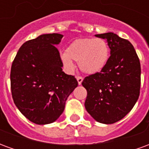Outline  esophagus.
<instances>
[{
	"mask_svg": "<svg viewBox=\"0 0 149 149\" xmlns=\"http://www.w3.org/2000/svg\"><path fill=\"white\" fill-rule=\"evenodd\" d=\"M77 80L78 84L81 85V83H82V81H83V78L81 77H77Z\"/></svg>",
	"mask_w": 149,
	"mask_h": 149,
	"instance_id": "1",
	"label": "esophagus"
}]
</instances>
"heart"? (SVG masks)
<instances>
[{"label":"heart","instance_id":"heart-1","mask_svg":"<svg viewBox=\"0 0 149 149\" xmlns=\"http://www.w3.org/2000/svg\"><path fill=\"white\" fill-rule=\"evenodd\" d=\"M110 57V49L102 38H82L72 41L66 48L61 60L65 68H73V61H77L82 72L93 75L102 71Z\"/></svg>","mask_w":149,"mask_h":149}]
</instances>
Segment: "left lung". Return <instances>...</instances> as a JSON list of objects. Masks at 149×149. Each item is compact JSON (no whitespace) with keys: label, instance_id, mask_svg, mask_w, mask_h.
Here are the masks:
<instances>
[{"label":"left lung","instance_id":"obj_1","mask_svg":"<svg viewBox=\"0 0 149 149\" xmlns=\"http://www.w3.org/2000/svg\"><path fill=\"white\" fill-rule=\"evenodd\" d=\"M106 40L110 57L102 71L84 79V106L91 116L105 125L120 120L136 103L141 88V64L134 47L113 33L97 34Z\"/></svg>","mask_w":149,"mask_h":149}]
</instances>
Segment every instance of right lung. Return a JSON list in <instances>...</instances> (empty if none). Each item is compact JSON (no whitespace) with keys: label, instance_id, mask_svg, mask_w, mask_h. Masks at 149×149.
I'll return each instance as SVG.
<instances>
[{"label":"right lung","instance_id":"1","mask_svg":"<svg viewBox=\"0 0 149 149\" xmlns=\"http://www.w3.org/2000/svg\"><path fill=\"white\" fill-rule=\"evenodd\" d=\"M63 35H40L24 43L13 62L10 73L13 99L19 111L37 125L56 121L65 102L77 87L73 76L65 74L56 46Z\"/></svg>","mask_w":149,"mask_h":149}]
</instances>
